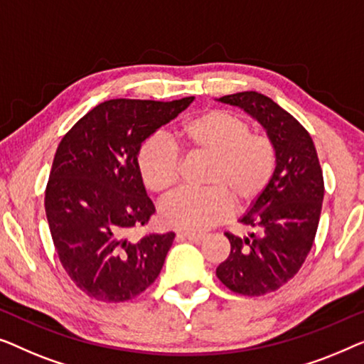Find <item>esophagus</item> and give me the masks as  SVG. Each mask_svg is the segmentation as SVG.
Masks as SVG:
<instances>
[{"label": "esophagus", "mask_w": 364, "mask_h": 364, "mask_svg": "<svg viewBox=\"0 0 364 364\" xmlns=\"http://www.w3.org/2000/svg\"><path fill=\"white\" fill-rule=\"evenodd\" d=\"M178 239H186L191 240V242H201L204 239V234H193V232H178L176 234Z\"/></svg>", "instance_id": "34e87169"}]
</instances>
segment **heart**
<instances>
[{"label":"heart","instance_id":"obj_1","mask_svg":"<svg viewBox=\"0 0 364 364\" xmlns=\"http://www.w3.org/2000/svg\"><path fill=\"white\" fill-rule=\"evenodd\" d=\"M178 135L193 153L211 158L204 189H181L163 201L161 221L173 229L203 232L237 208L265 193L277 168L270 138L252 133L249 122L226 110H208L184 122ZM181 156L165 136L153 135L136 151V168L150 191L166 194L176 186Z\"/></svg>","mask_w":364,"mask_h":364}]
</instances>
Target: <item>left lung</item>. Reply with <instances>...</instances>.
<instances>
[{
    "label": "left lung",
    "mask_w": 364,
    "mask_h": 364,
    "mask_svg": "<svg viewBox=\"0 0 364 364\" xmlns=\"http://www.w3.org/2000/svg\"><path fill=\"white\" fill-rule=\"evenodd\" d=\"M259 122L277 150V168L265 193L239 219L245 237L226 232L231 254L216 275L235 294L259 296L294 277L314 245L323 203V173L310 133L289 112L259 92L218 99Z\"/></svg>",
    "instance_id": "obj_1"
}]
</instances>
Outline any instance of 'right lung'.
<instances>
[{
    "label": "right lung",
    "instance_id": "add662e5",
    "mask_svg": "<svg viewBox=\"0 0 364 364\" xmlns=\"http://www.w3.org/2000/svg\"><path fill=\"white\" fill-rule=\"evenodd\" d=\"M193 100L102 102L60 140L46 186V216L60 264L90 299L132 300L160 275L175 232L127 237L155 213L136 151Z\"/></svg>",
    "mask_w": 364,
    "mask_h": 364
}]
</instances>
